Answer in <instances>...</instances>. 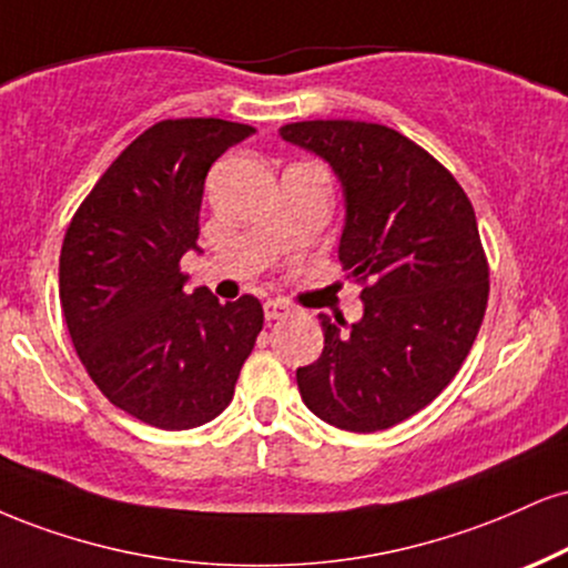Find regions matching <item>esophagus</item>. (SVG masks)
<instances>
[{
    "instance_id": "obj_1",
    "label": "esophagus",
    "mask_w": 568,
    "mask_h": 568,
    "mask_svg": "<svg viewBox=\"0 0 568 568\" xmlns=\"http://www.w3.org/2000/svg\"><path fill=\"white\" fill-rule=\"evenodd\" d=\"M291 314V306L285 304V302H280V298H270V302H264V317L270 320H283V317H288Z\"/></svg>"
}]
</instances>
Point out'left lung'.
<instances>
[{"instance_id": "obj_1", "label": "left lung", "mask_w": 568, "mask_h": 568, "mask_svg": "<svg viewBox=\"0 0 568 568\" xmlns=\"http://www.w3.org/2000/svg\"><path fill=\"white\" fill-rule=\"evenodd\" d=\"M280 136L338 176V258L365 283L357 323L320 314L325 346L296 371L298 392L331 426L384 432L432 405L481 327L489 270L474 206L439 161L388 126L298 121Z\"/></svg>"}]
</instances>
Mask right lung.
<instances>
[{"label":"right lung","mask_w":568,"mask_h":568,"mask_svg":"<svg viewBox=\"0 0 568 568\" xmlns=\"http://www.w3.org/2000/svg\"><path fill=\"white\" fill-rule=\"evenodd\" d=\"M254 126L176 119L150 126L81 203L60 254V304L89 378L148 426L184 432L214 420L235 394L264 312L258 298L219 304L184 291L180 262L197 251L203 182Z\"/></svg>","instance_id":"1"}]
</instances>
